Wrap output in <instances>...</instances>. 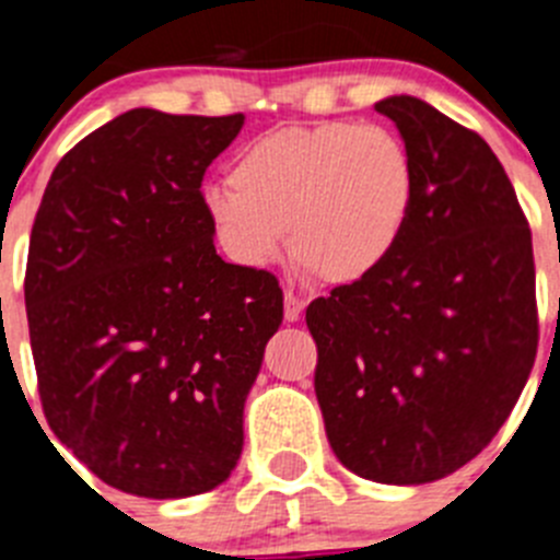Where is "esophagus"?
<instances>
[{
  "label": "esophagus",
  "mask_w": 560,
  "mask_h": 560,
  "mask_svg": "<svg viewBox=\"0 0 560 560\" xmlns=\"http://www.w3.org/2000/svg\"><path fill=\"white\" fill-rule=\"evenodd\" d=\"M304 312V301L295 295V292H284V320L287 324H295Z\"/></svg>",
  "instance_id": "1"
}]
</instances>
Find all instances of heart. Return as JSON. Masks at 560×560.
I'll use <instances>...</instances> for the list:
<instances>
[{
	"instance_id": "1",
	"label": "heart",
	"mask_w": 560,
	"mask_h": 560,
	"mask_svg": "<svg viewBox=\"0 0 560 560\" xmlns=\"http://www.w3.org/2000/svg\"><path fill=\"white\" fill-rule=\"evenodd\" d=\"M231 186H209L203 209L220 248L265 268L287 248L312 279L349 287L380 273L412 218L418 173L401 136L335 119L287 125L245 144Z\"/></svg>"
}]
</instances>
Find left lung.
Instances as JSON below:
<instances>
[{
	"label": "left lung",
	"instance_id": "1",
	"mask_svg": "<svg viewBox=\"0 0 560 560\" xmlns=\"http://www.w3.org/2000/svg\"><path fill=\"white\" fill-rule=\"evenodd\" d=\"M418 173L385 268L306 306L315 396L342 466L387 486L441 480L511 416L538 349L525 211L486 139L418 97L374 105Z\"/></svg>",
	"mask_w": 560,
	"mask_h": 560
}]
</instances>
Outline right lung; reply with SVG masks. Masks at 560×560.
<instances>
[{"mask_svg": "<svg viewBox=\"0 0 560 560\" xmlns=\"http://www.w3.org/2000/svg\"><path fill=\"white\" fill-rule=\"evenodd\" d=\"M243 122L119 114L58 161L30 234L24 304L49 430L148 500L229 480L284 317L276 276L223 261L203 209L206 170Z\"/></svg>", "mask_w": 560, "mask_h": 560, "instance_id": "right-lung-1", "label": "right lung"}]
</instances>
